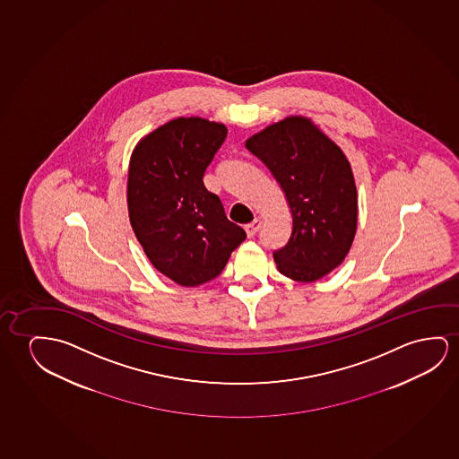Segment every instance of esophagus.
<instances>
[{
	"label": "esophagus",
	"instance_id": "esophagus-1",
	"mask_svg": "<svg viewBox=\"0 0 459 459\" xmlns=\"http://www.w3.org/2000/svg\"><path fill=\"white\" fill-rule=\"evenodd\" d=\"M260 229V221L259 220H254L253 222H249V224H247L245 226V230H247V235L251 238V237H254L255 233L259 232Z\"/></svg>",
	"mask_w": 459,
	"mask_h": 459
}]
</instances>
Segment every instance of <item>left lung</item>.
I'll return each mask as SVG.
<instances>
[{"mask_svg": "<svg viewBox=\"0 0 459 459\" xmlns=\"http://www.w3.org/2000/svg\"><path fill=\"white\" fill-rule=\"evenodd\" d=\"M247 150L286 194L292 235L273 254L281 274L314 282L342 264L359 222V193L346 154L309 117L290 115L253 134Z\"/></svg>", "mask_w": 459, "mask_h": 459, "instance_id": "obj_1", "label": "left lung"}]
</instances>
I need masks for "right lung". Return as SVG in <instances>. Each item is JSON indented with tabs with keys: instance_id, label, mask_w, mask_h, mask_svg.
Masks as SVG:
<instances>
[{
	"instance_id": "1",
	"label": "right lung",
	"mask_w": 459,
	"mask_h": 459,
	"mask_svg": "<svg viewBox=\"0 0 459 459\" xmlns=\"http://www.w3.org/2000/svg\"><path fill=\"white\" fill-rule=\"evenodd\" d=\"M226 137L222 123L178 117L143 135L129 160L134 233L152 265L178 286L214 280L247 238L204 185L205 169Z\"/></svg>"
}]
</instances>
